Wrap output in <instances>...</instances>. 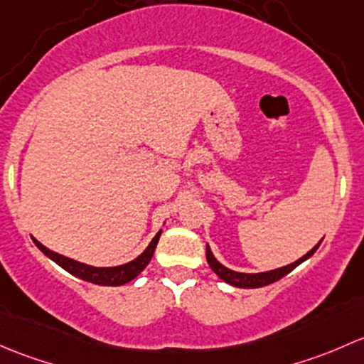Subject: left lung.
<instances>
[{
    "label": "left lung",
    "mask_w": 364,
    "mask_h": 364,
    "mask_svg": "<svg viewBox=\"0 0 364 364\" xmlns=\"http://www.w3.org/2000/svg\"><path fill=\"white\" fill-rule=\"evenodd\" d=\"M321 242H322V240H321ZM321 242L317 243V245L314 247L312 250H309V252H306L305 256L299 257L298 261H294V263L282 266V268L269 269V272L240 273V272H235V269L226 268V266L220 264L219 261L215 259V256H213L212 250H210L208 245H207V261H208L210 268L213 269V273H215V275L219 277L220 280H224V282H226V284H230V286L240 287V289H256V287H264V286H268V284L277 282V280H280V279H282V277H286L289 272H293L296 266L301 264L303 261H306V259H309V257L314 256V252H316V250L319 249Z\"/></svg>",
    "instance_id": "obj_1"
}]
</instances>
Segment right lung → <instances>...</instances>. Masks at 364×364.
Returning a JSON list of instances; mask_svg holds the SVG:
<instances>
[{
    "mask_svg": "<svg viewBox=\"0 0 364 364\" xmlns=\"http://www.w3.org/2000/svg\"><path fill=\"white\" fill-rule=\"evenodd\" d=\"M161 231L163 230L157 231L156 237L152 238V242L149 243L147 249H145L140 256L134 257V259L129 261V263L119 264V266H108V268H98V266H91V264L80 263V261L70 259V257L61 256V254L52 252L50 249H47V247L42 245L38 240L33 238V242H35V245L42 250L48 259L54 261L55 264H59L63 269H66V272L71 273L73 277H77V279H82L85 280V282H91V284H98V286L117 287V286H124V284L131 282L133 279H136V277L144 272L145 266L151 263L152 256H154L156 245L157 242H159Z\"/></svg>",
    "mask_w": 364,
    "mask_h": 364,
    "instance_id": "add662e5",
    "label": "right lung"
}]
</instances>
